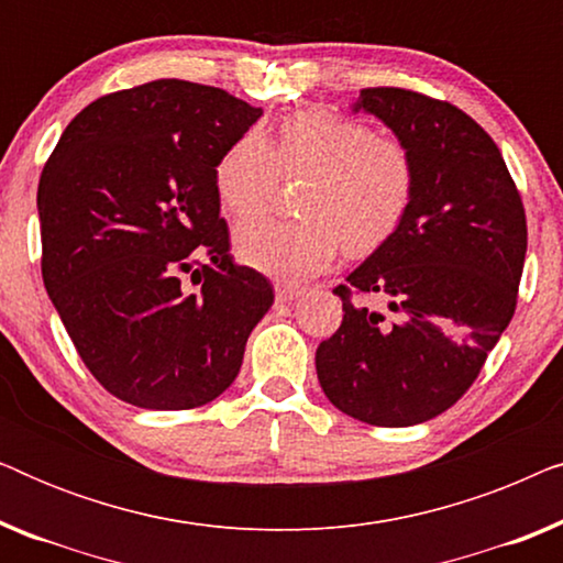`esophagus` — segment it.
Segmentation results:
<instances>
[{"label": "esophagus", "mask_w": 563, "mask_h": 563, "mask_svg": "<svg viewBox=\"0 0 563 563\" xmlns=\"http://www.w3.org/2000/svg\"><path fill=\"white\" fill-rule=\"evenodd\" d=\"M274 289H276V297H279L282 302H289V299L302 295V287H299V284H295V282H276Z\"/></svg>", "instance_id": "34e87169"}]
</instances>
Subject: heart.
<instances>
[{
    "label": "heart",
    "instance_id": "obj_1",
    "mask_svg": "<svg viewBox=\"0 0 563 563\" xmlns=\"http://www.w3.org/2000/svg\"><path fill=\"white\" fill-rule=\"evenodd\" d=\"M282 179L302 181L295 220H253L235 230L245 264L272 276L318 274L345 249L366 256L402 228L418 191V161L397 135L333 110H299L272 137L249 133L214 166V189L230 218L264 214Z\"/></svg>",
    "mask_w": 563,
    "mask_h": 563
}]
</instances>
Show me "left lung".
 <instances>
[{"instance_id": "1", "label": "left lung", "mask_w": 563, "mask_h": 563, "mask_svg": "<svg viewBox=\"0 0 563 563\" xmlns=\"http://www.w3.org/2000/svg\"><path fill=\"white\" fill-rule=\"evenodd\" d=\"M353 110L410 145L418 191L402 228L333 289L343 322L318 345L314 366L338 410L407 428L456 405L510 325L526 207L495 141L451 102L372 87ZM374 294L389 313L360 302Z\"/></svg>"}]
</instances>
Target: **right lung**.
<instances>
[{
    "mask_svg": "<svg viewBox=\"0 0 563 563\" xmlns=\"http://www.w3.org/2000/svg\"><path fill=\"white\" fill-rule=\"evenodd\" d=\"M261 118L225 89L158 79L76 114L37 184L43 284L91 376L122 402L191 410L235 382L274 305L230 256L214 166Z\"/></svg>",
    "mask_w": 563,
    "mask_h": 563,
    "instance_id": "1",
    "label": "right lung"
}]
</instances>
